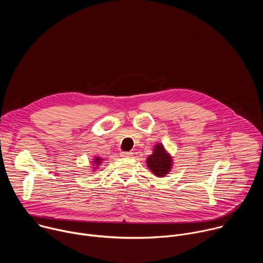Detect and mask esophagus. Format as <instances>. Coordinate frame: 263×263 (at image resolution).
Instances as JSON below:
<instances>
[{
    "label": "esophagus",
    "instance_id": "obj_1",
    "mask_svg": "<svg viewBox=\"0 0 263 263\" xmlns=\"http://www.w3.org/2000/svg\"><path fill=\"white\" fill-rule=\"evenodd\" d=\"M121 156H122V157L130 158V157L133 156V153H132V152H122V153H121Z\"/></svg>",
    "mask_w": 263,
    "mask_h": 263
}]
</instances>
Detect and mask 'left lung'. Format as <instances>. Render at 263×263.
Returning a JSON list of instances; mask_svg holds the SVG:
<instances>
[{
    "instance_id": "1",
    "label": "left lung",
    "mask_w": 263,
    "mask_h": 263,
    "mask_svg": "<svg viewBox=\"0 0 263 263\" xmlns=\"http://www.w3.org/2000/svg\"><path fill=\"white\" fill-rule=\"evenodd\" d=\"M146 165L155 176L162 178L171 172L173 157L167 153L162 143H157L153 148V153L146 158Z\"/></svg>"
}]
</instances>
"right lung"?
<instances>
[{
	"label": "right lung",
	"mask_w": 263,
	"mask_h": 263,
	"mask_svg": "<svg viewBox=\"0 0 263 263\" xmlns=\"http://www.w3.org/2000/svg\"><path fill=\"white\" fill-rule=\"evenodd\" d=\"M102 161H103V158H101V157H95L93 159H92V161H91V165H92V170H97L98 167H99V165L102 163Z\"/></svg>",
	"instance_id": "add662e5"
}]
</instances>
